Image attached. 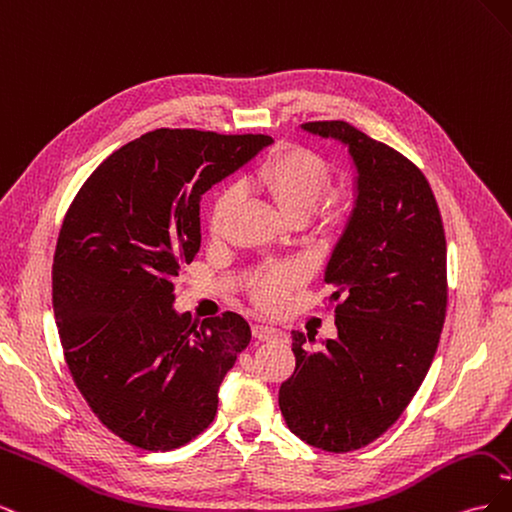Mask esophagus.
Returning a JSON list of instances; mask_svg holds the SVG:
<instances>
[{
  "label": "esophagus",
  "instance_id": "34e87169",
  "mask_svg": "<svg viewBox=\"0 0 512 512\" xmlns=\"http://www.w3.org/2000/svg\"><path fill=\"white\" fill-rule=\"evenodd\" d=\"M252 335L256 339H260V342H273V339H286V333L275 329V327H269V324H254L252 327Z\"/></svg>",
  "mask_w": 512,
  "mask_h": 512
}]
</instances>
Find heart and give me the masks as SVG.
Listing matches in <instances>:
<instances>
[{
	"mask_svg": "<svg viewBox=\"0 0 512 512\" xmlns=\"http://www.w3.org/2000/svg\"><path fill=\"white\" fill-rule=\"evenodd\" d=\"M327 183V164L314 151L303 147H286L273 153L256 173L258 188L273 198L275 207L288 220L307 218L318 207L324 190H327ZM237 200L239 194L232 188L215 200L209 220L211 235H220L226 218L237 205ZM299 280L301 271L297 267L267 269L265 273L258 275L254 284V301L265 309L280 307L288 299V292L299 284Z\"/></svg>",
	"mask_w": 512,
	"mask_h": 512,
	"instance_id": "heart-1",
	"label": "heart"
}]
</instances>
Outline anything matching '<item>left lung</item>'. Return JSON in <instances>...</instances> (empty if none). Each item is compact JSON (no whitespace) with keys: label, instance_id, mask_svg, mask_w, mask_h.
<instances>
[{"label":"left lung","instance_id":"8db88e82","mask_svg":"<svg viewBox=\"0 0 512 512\" xmlns=\"http://www.w3.org/2000/svg\"><path fill=\"white\" fill-rule=\"evenodd\" d=\"M301 130L348 149L354 207L324 269L337 337L292 331L280 410L303 442L348 453L380 438L427 376L446 316V239L425 175L399 151L346 121Z\"/></svg>","mask_w":512,"mask_h":512}]
</instances>
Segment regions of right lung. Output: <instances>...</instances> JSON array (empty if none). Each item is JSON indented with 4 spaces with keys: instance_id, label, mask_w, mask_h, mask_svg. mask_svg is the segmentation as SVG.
<instances>
[{
    "instance_id": "obj_1",
    "label": "right lung",
    "mask_w": 512,
    "mask_h": 512,
    "mask_svg": "<svg viewBox=\"0 0 512 512\" xmlns=\"http://www.w3.org/2000/svg\"><path fill=\"white\" fill-rule=\"evenodd\" d=\"M273 143L153 130L111 153L70 205L53 262V312L70 374L115 436L145 451L196 438L252 331L226 312L192 327L175 280L200 250V200Z\"/></svg>"
}]
</instances>
